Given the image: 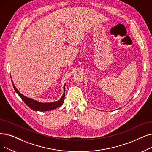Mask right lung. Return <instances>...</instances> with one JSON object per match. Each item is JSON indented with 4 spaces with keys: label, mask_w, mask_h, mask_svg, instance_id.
I'll list each match as a JSON object with an SVG mask.
<instances>
[{
    "label": "right lung",
    "mask_w": 152,
    "mask_h": 152,
    "mask_svg": "<svg viewBox=\"0 0 152 152\" xmlns=\"http://www.w3.org/2000/svg\"><path fill=\"white\" fill-rule=\"evenodd\" d=\"M12 83L13 85V87H14L15 92L18 94V95L20 97V98L22 99V101L25 103V104L28 106L30 109L32 110H34L35 111H49L53 110L55 109H56L59 107L60 106L63 104L64 99V97H65V84L64 86V93L61 98L60 100L53 102H48V103H43V102H38L37 101H35L34 99H32L31 98H28L24 96L23 94H22L20 92L16 87L15 86V85L14 84V82H13L12 80Z\"/></svg>",
    "instance_id": "obj_1"
}]
</instances>
